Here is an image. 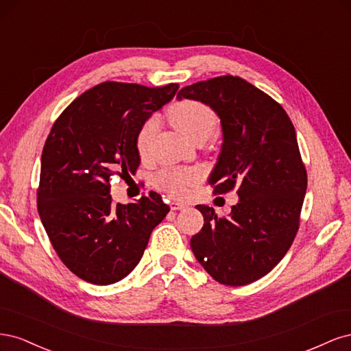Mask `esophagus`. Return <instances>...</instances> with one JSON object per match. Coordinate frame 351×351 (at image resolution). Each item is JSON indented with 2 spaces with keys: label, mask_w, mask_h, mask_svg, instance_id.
<instances>
[{
  "label": "esophagus",
  "mask_w": 351,
  "mask_h": 351,
  "mask_svg": "<svg viewBox=\"0 0 351 351\" xmlns=\"http://www.w3.org/2000/svg\"><path fill=\"white\" fill-rule=\"evenodd\" d=\"M169 208H171V210H180L186 208V204H183V202H171Z\"/></svg>",
  "instance_id": "1"
}]
</instances>
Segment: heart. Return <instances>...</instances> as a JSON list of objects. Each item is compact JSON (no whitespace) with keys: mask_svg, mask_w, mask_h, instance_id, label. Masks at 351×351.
Listing matches in <instances>:
<instances>
[{"mask_svg":"<svg viewBox=\"0 0 351 351\" xmlns=\"http://www.w3.org/2000/svg\"><path fill=\"white\" fill-rule=\"evenodd\" d=\"M169 119L177 129L182 132L187 139L193 141L195 143L199 141H206L215 132L218 125V117L215 111L206 104L184 99L176 102L169 108ZM159 129V119L156 115L149 117L145 120L137 130L136 134V147L137 152L142 156H146L151 149L154 137ZM200 180V173L193 168H167L159 171L155 178L154 184L164 190L173 197H187L197 182Z\"/></svg>","mask_w":351,"mask_h":351,"instance_id":"obj_1","label":"heart"}]
</instances>
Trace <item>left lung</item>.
I'll return each instance as SVG.
<instances>
[{
	"mask_svg": "<svg viewBox=\"0 0 351 351\" xmlns=\"http://www.w3.org/2000/svg\"><path fill=\"white\" fill-rule=\"evenodd\" d=\"M183 98L219 117L222 146L208 183L214 193L237 187L239 195L228 218L196 206L205 222L190 247L215 281L250 284L277 267L299 230L307 174L294 125L269 95L230 74L183 88Z\"/></svg>",
	"mask_w": 351,
	"mask_h": 351,
	"instance_id": "obj_1",
	"label": "left lung"
}]
</instances>
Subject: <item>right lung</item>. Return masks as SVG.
Wrapping results in <instances>:
<instances>
[{"instance_id": "add662e5", "label": "right lung", "mask_w": 351, "mask_h": 351, "mask_svg": "<svg viewBox=\"0 0 351 351\" xmlns=\"http://www.w3.org/2000/svg\"><path fill=\"white\" fill-rule=\"evenodd\" d=\"M177 90V83L104 82L74 99L52 125L42 151L38 210L52 247L79 278L108 285L127 277L169 212L155 192L114 205L110 177L136 171L137 130Z\"/></svg>"}]
</instances>
